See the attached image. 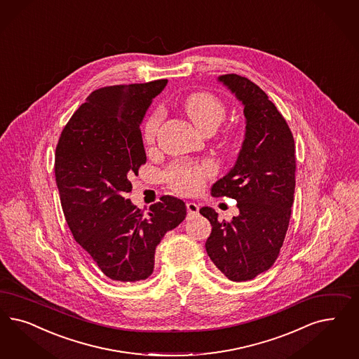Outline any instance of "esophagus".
Listing matches in <instances>:
<instances>
[{"instance_id":"obj_1","label":"esophagus","mask_w":359,"mask_h":359,"mask_svg":"<svg viewBox=\"0 0 359 359\" xmlns=\"http://www.w3.org/2000/svg\"><path fill=\"white\" fill-rule=\"evenodd\" d=\"M186 208H187V217H189V218L197 217L198 212H199V208H198L197 203H194V202H187V203H186Z\"/></svg>"}]
</instances>
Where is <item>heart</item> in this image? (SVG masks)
Instances as JSON below:
<instances>
[{
	"label": "heart",
	"instance_id": "obj_1",
	"mask_svg": "<svg viewBox=\"0 0 359 359\" xmlns=\"http://www.w3.org/2000/svg\"><path fill=\"white\" fill-rule=\"evenodd\" d=\"M182 107L190 121L203 133L208 130L214 132L226 116L224 103L215 95L205 91L187 95ZM162 116L163 114L161 109H156L147 117L142 127V136L145 142L151 144L154 141L157 130L161 126ZM239 139L241 137L238 132L230 130L226 135V144L229 147H236ZM214 172V165L208 161L199 163H175L168 169L166 180L175 190L184 194H196L202 190L205 182Z\"/></svg>",
	"mask_w": 359,
	"mask_h": 359
}]
</instances>
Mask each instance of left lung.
Returning a JSON list of instances; mask_svg holds the SVG:
<instances>
[{
  "mask_svg": "<svg viewBox=\"0 0 359 359\" xmlns=\"http://www.w3.org/2000/svg\"><path fill=\"white\" fill-rule=\"evenodd\" d=\"M244 105L245 136L233 168L211 187L214 197L233 198L239 215L218 219L211 208L206 251L232 281H247L276 262L284 243L294 194V140L285 118L266 93L236 74L218 78Z\"/></svg>",
  "mask_w": 359,
  "mask_h": 359,
  "instance_id": "left-lung-1",
  "label": "left lung"
}]
</instances>
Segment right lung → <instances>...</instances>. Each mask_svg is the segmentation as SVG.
Returning <instances> with one entry per match:
<instances>
[{
    "label": "right lung",
    "mask_w": 359,
    "mask_h": 359,
    "mask_svg": "<svg viewBox=\"0 0 359 359\" xmlns=\"http://www.w3.org/2000/svg\"><path fill=\"white\" fill-rule=\"evenodd\" d=\"M168 81L118 84L93 91L71 116L55 149V181L74 239L107 278H149L156 247L186 218L184 201L163 196L148 217L127 193L147 162L140 124Z\"/></svg>",
    "instance_id": "1"
}]
</instances>
